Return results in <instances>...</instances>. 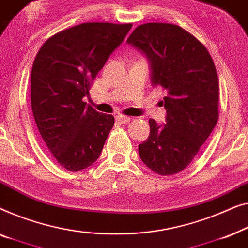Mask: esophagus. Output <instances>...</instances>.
Masks as SVG:
<instances>
[{"label":"esophagus","instance_id":"1","mask_svg":"<svg viewBox=\"0 0 248 248\" xmlns=\"http://www.w3.org/2000/svg\"><path fill=\"white\" fill-rule=\"evenodd\" d=\"M116 120H117L119 124H128L129 121H130V117L123 116V114H117V116H116Z\"/></svg>","mask_w":248,"mask_h":248}]
</instances>
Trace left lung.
I'll return each instance as SVG.
<instances>
[{
  "instance_id": "8db88e82",
  "label": "left lung",
  "mask_w": 248,
  "mask_h": 248,
  "mask_svg": "<svg viewBox=\"0 0 248 248\" xmlns=\"http://www.w3.org/2000/svg\"><path fill=\"white\" fill-rule=\"evenodd\" d=\"M127 43L147 56L153 85L166 91V124L149 119L151 134L138 146L139 156L159 175L176 174L192 162L217 124L215 62L204 45L176 24H141Z\"/></svg>"
}]
</instances>
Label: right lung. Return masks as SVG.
I'll return each instance as SVG.
<instances>
[{
  "instance_id": "1",
  "label": "right lung",
  "mask_w": 248,
  "mask_h": 248,
  "mask_svg": "<svg viewBox=\"0 0 248 248\" xmlns=\"http://www.w3.org/2000/svg\"><path fill=\"white\" fill-rule=\"evenodd\" d=\"M131 27L78 24L50 37L34 58L30 92L34 121L55 159L71 172L99 158L113 127V116L86 107L83 97Z\"/></svg>"
}]
</instances>
